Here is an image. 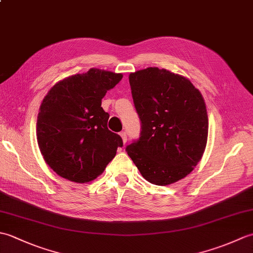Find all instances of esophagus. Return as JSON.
Masks as SVG:
<instances>
[{"mask_svg": "<svg viewBox=\"0 0 253 253\" xmlns=\"http://www.w3.org/2000/svg\"><path fill=\"white\" fill-rule=\"evenodd\" d=\"M120 136H121L122 139H123V142L126 143V142H127V135H126V132H125V131L120 132Z\"/></svg>", "mask_w": 253, "mask_h": 253, "instance_id": "1", "label": "esophagus"}]
</instances>
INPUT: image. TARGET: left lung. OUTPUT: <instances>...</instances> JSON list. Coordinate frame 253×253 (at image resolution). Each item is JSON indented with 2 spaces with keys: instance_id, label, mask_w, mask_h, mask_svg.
<instances>
[{
  "instance_id": "left-lung-1",
  "label": "left lung",
  "mask_w": 253,
  "mask_h": 253,
  "mask_svg": "<svg viewBox=\"0 0 253 253\" xmlns=\"http://www.w3.org/2000/svg\"><path fill=\"white\" fill-rule=\"evenodd\" d=\"M129 84L141 133L126 151L144 179L174 184L191 173L206 150V102L189 79L164 68L130 73Z\"/></svg>"
}]
</instances>
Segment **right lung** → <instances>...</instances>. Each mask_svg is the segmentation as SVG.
Segmentation results:
<instances>
[{"label": "right lung", "mask_w": 253, "mask_h": 253, "mask_svg": "<svg viewBox=\"0 0 253 253\" xmlns=\"http://www.w3.org/2000/svg\"><path fill=\"white\" fill-rule=\"evenodd\" d=\"M122 74L90 68L55 84L40 105L38 146L55 173L75 182H89L103 173L123 147L120 135L107 128L109 113L102 109L106 91Z\"/></svg>", "instance_id": "obj_1"}]
</instances>
